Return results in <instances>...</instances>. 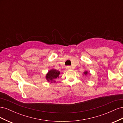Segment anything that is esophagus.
I'll return each instance as SVG.
<instances>
[{
	"label": "esophagus",
	"instance_id": "1",
	"mask_svg": "<svg viewBox=\"0 0 123 123\" xmlns=\"http://www.w3.org/2000/svg\"><path fill=\"white\" fill-rule=\"evenodd\" d=\"M71 68H72L70 66H68V67H67V69H71Z\"/></svg>",
	"mask_w": 123,
	"mask_h": 123
}]
</instances>
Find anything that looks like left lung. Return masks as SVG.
I'll use <instances>...</instances> for the list:
<instances>
[{
  "instance_id": "8db88e82",
  "label": "left lung",
  "mask_w": 123,
  "mask_h": 123,
  "mask_svg": "<svg viewBox=\"0 0 123 123\" xmlns=\"http://www.w3.org/2000/svg\"><path fill=\"white\" fill-rule=\"evenodd\" d=\"M84 73L85 74V75H87V73H88V72L87 71H85V72H84Z\"/></svg>"
}]
</instances>
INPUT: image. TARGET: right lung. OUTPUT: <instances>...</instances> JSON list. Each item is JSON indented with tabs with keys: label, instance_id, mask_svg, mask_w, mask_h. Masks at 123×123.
I'll use <instances>...</instances> for the list:
<instances>
[{
	"label": "right lung",
	"instance_id": "right-lung-1",
	"mask_svg": "<svg viewBox=\"0 0 123 123\" xmlns=\"http://www.w3.org/2000/svg\"><path fill=\"white\" fill-rule=\"evenodd\" d=\"M60 72L55 69H52L50 70L46 75V79L48 81H51V83H53V81L55 82V80L58 77Z\"/></svg>",
	"mask_w": 123,
	"mask_h": 123
}]
</instances>
